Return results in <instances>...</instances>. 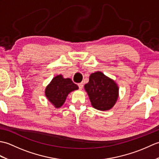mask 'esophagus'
<instances>
[{"instance_id": "34e87169", "label": "esophagus", "mask_w": 159, "mask_h": 159, "mask_svg": "<svg viewBox=\"0 0 159 159\" xmlns=\"http://www.w3.org/2000/svg\"><path fill=\"white\" fill-rule=\"evenodd\" d=\"M79 88L80 89H82L83 88V83H79Z\"/></svg>"}]
</instances>
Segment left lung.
I'll use <instances>...</instances> for the list:
<instances>
[{
	"label": "left lung",
	"instance_id": "left-lung-1",
	"mask_svg": "<svg viewBox=\"0 0 159 159\" xmlns=\"http://www.w3.org/2000/svg\"><path fill=\"white\" fill-rule=\"evenodd\" d=\"M92 105L100 111H108L116 103L119 88L116 82L101 72L89 76V82L85 85Z\"/></svg>",
	"mask_w": 159,
	"mask_h": 159
}]
</instances>
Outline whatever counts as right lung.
Wrapping results in <instances>:
<instances>
[{
	"label": "right lung",
	"instance_id": "right-lung-1",
	"mask_svg": "<svg viewBox=\"0 0 159 159\" xmlns=\"http://www.w3.org/2000/svg\"><path fill=\"white\" fill-rule=\"evenodd\" d=\"M79 87L69 78L64 79L61 74L54 77L46 87L45 95L55 108H59L65 102L67 96Z\"/></svg>",
	"mask_w": 159,
	"mask_h": 159
}]
</instances>
